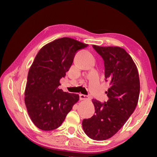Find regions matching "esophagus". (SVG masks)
Returning a JSON list of instances; mask_svg holds the SVG:
<instances>
[{"instance_id": "esophagus-1", "label": "esophagus", "mask_w": 157, "mask_h": 157, "mask_svg": "<svg viewBox=\"0 0 157 157\" xmlns=\"http://www.w3.org/2000/svg\"><path fill=\"white\" fill-rule=\"evenodd\" d=\"M79 97H80L81 100H87L89 99V96L87 95H84V94H79Z\"/></svg>"}]
</instances>
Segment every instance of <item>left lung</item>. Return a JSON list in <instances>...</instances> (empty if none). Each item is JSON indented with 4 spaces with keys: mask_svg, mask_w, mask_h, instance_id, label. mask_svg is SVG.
<instances>
[{
    "mask_svg": "<svg viewBox=\"0 0 157 157\" xmlns=\"http://www.w3.org/2000/svg\"><path fill=\"white\" fill-rule=\"evenodd\" d=\"M93 48L104 60L105 80L109 82V100L92 102L95 114L82 121L83 131L89 138L103 141L113 136L124 125L138 103L140 83L138 70L130 55L120 47Z\"/></svg>",
    "mask_w": 157,
    "mask_h": 157,
    "instance_id": "left-lung-1",
    "label": "left lung"
}]
</instances>
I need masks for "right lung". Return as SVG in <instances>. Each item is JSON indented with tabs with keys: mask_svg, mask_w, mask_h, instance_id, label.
<instances>
[{
	"mask_svg": "<svg viewBox=\"0 0 157 157\" xmlns=\"http://www.w3.org/2000/svg\"><path fill=\"white\" fill-rule=\"evenodd\" d=\"M87 46L73 38H61L44 46L35 57L28 74L25 104L31 121L40 129L59 127L78 101V94L59 89V81L66 76L76 53Z\"/></svg>",
	"mask_w": 157,
	"mask_h": 157,
	"instance_id": "1",
	"label": "right lung"
}]
</instances>
